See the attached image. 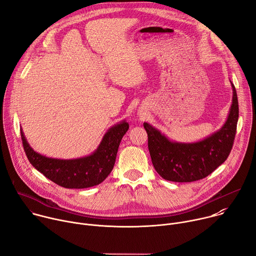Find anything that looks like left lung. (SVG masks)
Here are the masks:
<instances>
[{"label": "left lung", "mask_w": 256, "mask_h": 256, "mask_svg": "<svg viewBox=\"0 0 256 256\" xmlns=\"http://www.w3.org/2000/svg\"><path fill=\"white\" fill-rule=\"evenodd\" d=\"M231 86L233 97L227 120L220 130L202 140L173 142L156 128L144 122L152 163L162 178L174 182L196 181L226 161L233 147L239 116L237 93L232 82Z\"/></svg>", "instance_id": "1"}]
</instances>
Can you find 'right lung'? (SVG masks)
<instances>
[{"instance_id":"obj_1","label":"right lung","mask_w":256,"mask_h":256,"mask_svg":"<svg viewBox=\"0 0 256 256\" xmlns=\"http://www.w3.org/2000/svg\"><path fill=\"white\" fill-rule=\"evenodd\" d=\"M128 126L126 120L114 124L108 128L92 154L70 160L48 158L35 152L28 144L22 128L20 130L25 154L32 166L58 186L79 190L98 186L110 174L120 140Z\"/></svg>"}]
</instances>
